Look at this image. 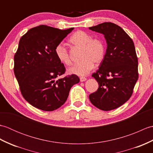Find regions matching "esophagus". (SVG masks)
Wrapping results in <instances>:
<instances>
[{
	"instance_id": "1",
	"label": "esophagus",
	"mask_w": 153,
	"mask_h": 153,
	"mask_svg": "<svg viewBox=\"0 0 153 153\" xmlns=\"http://www.w3.org/2000/svg\"><path fill=\"white\" fill-rule=\"evenodd\" d=\"M79 79H80V82H85V81L87 80V78H86V77H81Z\"/></svg>"
}]
</instances>
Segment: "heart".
<instances>
[{
    "mask_svg": "<svg viewBox=\"0 0 153 153\" xmlns=\"http://www.w3.org/2000/svg\"><path fill=\"white\" fill-rule=\"evenodd\" d=\"M68 42L74 48L82 49L80 54V60H82L70 68L68 73L79 76H86L92 70L94 64H100L105 57V42L100 38H93L85 31L75 32L71 35ZM54 53L60 62L67 66L71 64L69 51L62 43L56 45Z\"/></svg>",
    "mask_w": 153,
    "mask_h": 153,
    "instance_id": "b5f03b06",
    "label": "heart"
}]
</instances>
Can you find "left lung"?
Listing matches in <instances>:
<instances>
[{
	"label": "left lung",
	"instance_id": "8db88e82",
	"mask_svg": "<svg viewBox=\"0 0 153 153\" xmlns=\"http://www.w3.org/2000/svg\"><path fill=\"white\" fill-rule=\"evenodd\" d=\"M89 30L105 35L107 48L99 70L92 77L99 83L89 95L93 105L108 111L118 108L130 98L138 79V59L131 37L118 25L105 22Z\"/></svg>",
	"mask_w": 153,
	"mask_h": 153
}]
</instances>
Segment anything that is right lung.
Segmentation results:
<instances>
[{"label": "right lung", "mask_w": 153, "mask_h": 153, "mask_svg": "<svg viewBox=\"0 0 153 153\" xmlns=\"http://www.w3.org/2000/svg\"><path fill=\"white\" fill-rule=\"evenodd\" d=\"M74 30H61L41 25L21 37L14 55V71L22 96L35 108L53 111L63 105L74 84L75 74L56 79L66 68L54 53L58 44Z\"/></svg>", "instance_id": "obj_1"}]
</instances>
